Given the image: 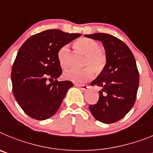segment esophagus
<instances>
[{
	"instance_id": "1",
	"label": "esophagus",
	"mask_w": 153,
	"mask_h": 153,
	"mask_svg": "<svg viewBox=\"0 0 153 153\" xmlns=\"http://www.w3.org/2000/svg\"><path fill=\"white\" fill-rule=\"evenodd\" d=\"M75 86L78 87V88H79L81 90H87V89L88 88V85H78V84H75Z\"/></svg>"
}]
</instances>
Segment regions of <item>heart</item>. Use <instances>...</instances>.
<instances>
[{
	"instance_id": "1",
	"label": "heart",
	"mask_w": 153,
	"mask_h": 153,
	"mask_svg": "<svg viewBox=\"0 0 153 153\" xmlns=\"http://www.w3.org/2000/svg\"><path fill=\"white\" fill-rule=\"evenodd\" d=\"M75 47L79 53L85 56L83 66L85 68L78 71L75 69L66 70L63 73L64 79L83 83L93 77V71L95 73H100L107 64V56L104 51L100 49L98 42L88 38H81L75 41ZM58 60L62 68H68L70 62V50L68 46L60 48L58 52Z\"/></svg>"
}]
</instances>
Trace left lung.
<instances>
[{"instance_id": "8db88e82", "label": "left lung", "mask_w": 153, "mask_h": 153, "mask_svg": "<svg viewBox=\"0 0 153 153\" xmlns=\"http://www.w3.org/2000/svg\"><path fill=\"white\" fill-rule=\"evenodd\" d=\"M102 42L107 56L105 68L91 85L101 87L97 104L89 105L93 117L104 123L120 120L131 110L140 83L136 60L130 48L107 33L85 35Z\"/></svg>"}]
</instances>
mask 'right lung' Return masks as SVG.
Returning <instances> with one entry per match:
<instances>
[{"mask_svg": "<svg viewBox=\"0 0 153 153\" xmlns=\"http://www.w3.org/2000/svg\"><path fill=\"white\" fill-rule=\"evenodd\" d=\"M80 36L59 30H45L30 37L19 49L11 71L13 93L30 117L43 120L53 117L73 86L70 81L56 80L62 73L57 56L60 48Z\"/></svg>", "mask_w": 153, "mask_h": 153, "instance_id": "add662e5", "label": "right lung"}]
</instances>
